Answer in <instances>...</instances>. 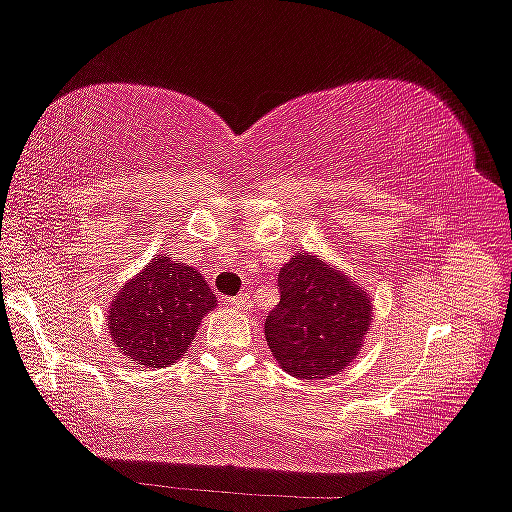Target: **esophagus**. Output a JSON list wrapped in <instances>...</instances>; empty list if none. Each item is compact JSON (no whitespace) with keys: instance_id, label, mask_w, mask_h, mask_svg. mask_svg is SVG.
Wrapping results in <instances>:
<instances>
[{"instance_id":"obj_1","label":"esophagus","mask_w":512,"mask_h":512,"mask_svg":"<svg viewBox=\"0 0 512 512\" xmlns=\"http://www.w3.org/2000/svg\"><path fill=\"white\" fill-rule=\"evenodd\" d=\"M225 302L235 309H244V311L250 309V300H248V296H244V293H239V296H232V298H225Z\"/></svg>"}]
</instances>
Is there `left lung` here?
<instances>
[{"label":"left lung","mask_w":512,"mask_h":512,"mask_svg":"<svg viewBox=\"0 0 512 512\" xmlns=\"http://www.w3.org/2000/svg\"><path fill=\"white\" fill-rule=\"evenodd\" d=\"M280 302L264 332L275 361L300 379L336 375L357 357L368 334L366 291L309 253H298L277 275Z\"/></svg>","instance_id":"left-lung-1"}]
</instances>
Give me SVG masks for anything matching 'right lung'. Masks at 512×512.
Listing matches in <instances>:
<instances>
[{
  "mask_svg": "<svg viewBox=\"0 0 512 512\" xmlns=\"http://www.w3.org/2000/svg\"><path fill=\"white\" fill-rule=\"evenodd\" d=\"M214 307L216 296L205 277L162 255L115 293L110 336L124 357L164 368L185 357L203 316Z\"/></svg>",
  "mask_w": 512,
  "mask_h": 512,
  "instance_id": "right-lung-1",
  "label": "right lung"
}]
</instances>
